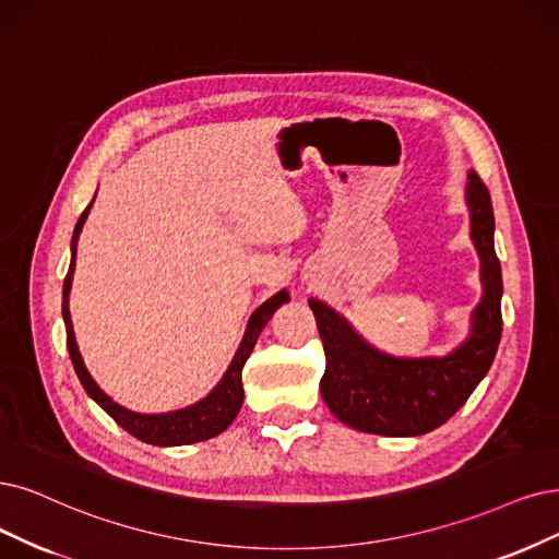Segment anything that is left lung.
<instances>
[{
	"label": "left lung",
	"instance_id": "8db88e82",
	"mask_svg": "<svg viewBox=\"0 0 559 559\" xmlns=\"http://www.w3.org/2000/svg\"><path fill=\"white\" fill-rule=\"evenodd\" d=\"M465 200L469 237L481 258L484 295L472 332L444 357H391L368 345L324 301L308 299L324 345L320 394L334 417L373 436L412 438L436 430L486 378L502 336V266L495 255V216L486 183L469 170Z\"/></svg>",
	"mask_w": 559,
	"mask_h": 559
}]
</instances>
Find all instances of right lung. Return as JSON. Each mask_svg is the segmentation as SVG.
<instances>
[{"label": "right lung", "mask_w": 559, "mask_h": 559, "mask_svg": "<svg viewBox=\"0 0 559 559\" xmlns=\"http://www.w3.org/2000/svg\"><path fill=\"white\" fill-rule=\"evenodd\" d=\"M90 210H92V202L87 204V210L80 214V218L75 223L73 239H71V266H69V274L64 278V297H61V316H64V322H67L69 355H71L73 368H75V373H78L82 386H85L87 394L103 409H106L108 415L123 430L131 432L133 438L147 442V444L179 447V444H193V442H202V440H210V438L218 436V432H223L227 426L235 421V417L239 415V409H241V403H243L241 368H243L246 359L251 357L264 324L272 320V316H274L278 306H283L285 301H290V295H287L285 290L276 293L272 299H266L258 308V311L251 316V320H248V324H246V332H243L239 349L235 353L233 364L227 366L225 376L212 389V394H206L202 401H198L189 407H183V409L163 412V415H140V412L121 407L94 382V378L90 376V370L85 368V361H82V357L78 353V343H75V336H73V324H71V313H69V293H71L73 269H75V248H78L80 230H82V225H85V218H87Z\"/></svg>", "instance_id": "add662e5"}]
</instances>
